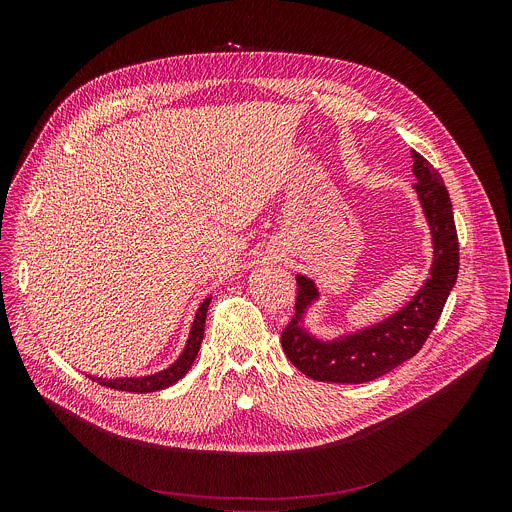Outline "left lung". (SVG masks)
<instances>
[{"label": "left lung", "mask_w": 512, "mask_h": 512, "mask_svg": "<svg viewBox=\"0 0 512 512\" xmlns=\"http://www.w3.org/2000/svg\"><path fill=\"white\" fill-rule=\"evenodd\" d=\"M413 156V184L431 231L433 263L423 287L387 320L336 340L324 342L304 328V314L318 300L312 279L298 275L296 316L281 332V346L289 362L314 381L369 383L413 358L442 316L458 279L460 249L448 188L437 170L417 152Z\"/></svg>", "instance_id": "1"}]
</instances>
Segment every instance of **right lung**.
<instances>
[{"instance_id": "right-lung-1", "label": "right lung", "mask_w": 512, "mask_h": 512, "mask_svg": "<svg viewBox=\"0 0 512 512\" xmlns=\"http://www.w3.org/2000/svg\"><path fill=\"white\" fill-rule=\"evenodd\" d=\"M208 304H210V298H206L200 304V308L194 316L192 328H190L188 342H186L182 354L178 356V360L174 364H170L168 369H164L160 373H154V375H148V377H123V379L91 377V379L97 381L103 387H111V389H117V391H129V393H154V391H160V389H166V387L174 385L176 381H180L190 371L192 362L198 356V350H200V344H202V338H204V322H206Z\"/></svg>"}]
</instances>
